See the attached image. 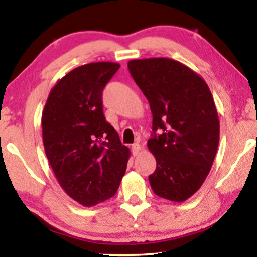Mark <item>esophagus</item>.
Returning <instances> with one entry per match:
<instances>
[{"mask_svg": "<svg viewBox=\"0 0 257 257\" xmlns=\"http://www.w3.org/2000/svg\"><path fill=\"white\" fill-rule=\"evenodd\" d=\"M132 151H133V155L136 156L139 154V152H141V145L138 144V143H135L132 147Z\"/></svg>", "mask_w": 257, "mask_h": 257, "instance_id": "esophagus-1", "label": "esophagus"}]
</instances>
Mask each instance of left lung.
<instances>
[{
  "mask_svg": "<svg viewBox=\"0 0 257 257\" xmlns=\"http://www.w3.org/2000/svg\"><path fill=\"white\" fill-rule=\"evenodd\" d=\"M128 69L153 115V137L147 142L156 160L152 189L168 201L185 202L205 181L219 145L211 90L198 73L172 59L132 60Z\"/></svg>",
  "mask_w": 257,
  "mask_h": 257,
  "instance_id": "1",
  "label": "left lung"
}]
</instances>
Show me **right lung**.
I'll list each match as a JSON object with an SVG mask.
<instances>
[{"label": "right lung", "mask_w": 257, "mask_h": 257, "mask_svg": "<svg viewBox=\"0 0 257 257\" xmlns=\"http://www.w3.org/2000/svg\"><path fill=\"white\" fill-rule=\"evenodd\" d=\"M120 64L92 62L61 78L42 114L43 144L56 180L82 206L114 196L130 151L103 114L102 92Z\"/></svg>", "instance_id": "1"}]
</instances>
